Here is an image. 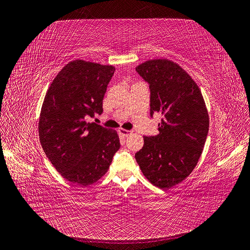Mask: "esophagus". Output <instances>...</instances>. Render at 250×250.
<instances>
[{"instance_id": "esophagus-1", "label": "esophagus", "mask_w": 250, "mask_h": 250, "mask_svg": "<svg viewBox=\"0 0 250 250\" xmlns=\"http://www.w3.org/2000/svg\"><path fill=\"white\" fill-rule=\"evenodd\" d=\"M119 133H120V134H122L123 137H128V135L132 133V131H131V130H126V129H123V128H120V129H119Z\"/></svg>"}]
</instances>
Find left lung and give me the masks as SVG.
Here are the masks:
<instances>
[{
    "mask_svg": "<svg viewBox=\"0 0 250 250\" xmlns=\"http://www.w3.org/2000/svg\"><path fill=\"white\" fill-rule=\"evenodd\" d=\"M150 88V115L160 112L158 134L144 137L135 153L151 184L169 188L196 167L206 144L209 119L198 85L183 67L169 59H152L135 67Z\"/></svg>",
    "mask_w": 250,
    "mask_h": 250,
    "instance_id": "8db88e82",
    "label": "left lung"
}]
</instances>
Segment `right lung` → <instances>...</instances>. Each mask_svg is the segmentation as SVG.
<instances>
[{"label":"right lung","instance_id":"1","mask_svg":"<svg viewBox=\"0 0 250 250\" xmlns=\"http://www.w3.org/2000/svg\"><path fill=\"white\" fill-rule=\"evenodd\" d=\"M116 69L76 59L52 81L42 106L39 133L42 147L60 175L89 186L107 172L120 148L116 130L89 123L103 112V98Z\"/></svg>","mask_w":250,"mask_h":250}]
</instances>
